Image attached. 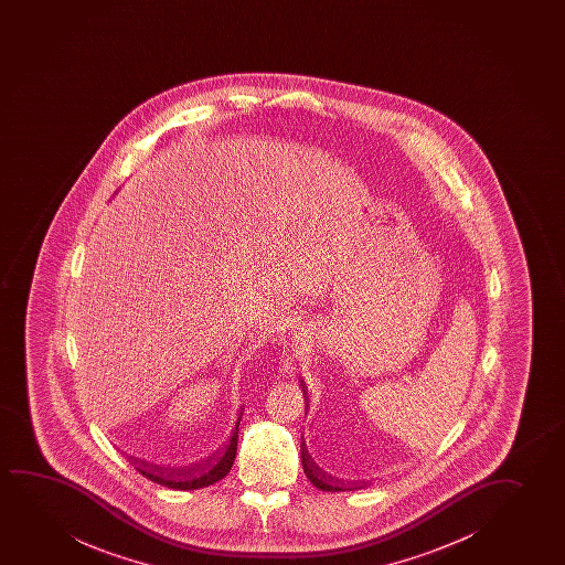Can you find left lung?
<instances>
[{
  "label": "left lung",
  "mask_w": 565,
  "mask_h": 565,
  "mask_svg": "<svg viewBox=\"0 0 565 565\" xmlns=\"http://www.w3.org/2000/svg\"><path fill=\"white\" fill-rule=\"evenodd\" d=\"M302 394H305V405L309 407V397H307V390H305V384H302ZM301 463L302 471L305 475L309 477L310 482L318 488V490H324V492H345V490H359V488L363 487H345L340 479H335L332 475H328V472L322 471L320 467H318L317 461L312 459V456L309 454V449L305 446V441H301Z\"/></svg>",
  "instance_id": "obj_1"
}]
</instances>
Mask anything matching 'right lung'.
I'll return each instance as SVG.
<instances>
[{
  "instance_id": "obj_1",
  "label": "right lung",
  "mask_w": 565,
  "mask_h": 565,
  "mask_svg": "<svg viewBox=\"0 0 565 565\" xmlns=\"http://www.w3.org/2000/svg\"><path fill=\"white\" fill-rule=\"evenodd\" d=\"M239 420L241 417L237 418V425H235V430H233L232 440L227 444V448L220 456L212 457L209 463L202 465L199 469H193V471H170L166 467L150 465L147 461H139V459H132V465L147 479L158 482L162 487L173 488V490H199V488L210 487V484H214L217 480L224 479L225 475L232 469L235 454H237Z\"/></svg>"
}]
</instances>
